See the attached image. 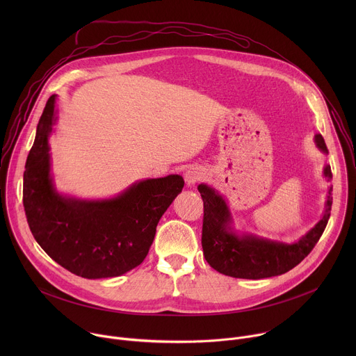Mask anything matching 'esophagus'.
<instances>
[{"label":"esophagus","mask_w":356,"mask_h":356,"mask_svg":"<svg viewBox=\"0 0 356 356\" xmlns=\"http://www.w3.org/2000/svg\"><path fill=\"white\" fill-rule=\"evenodd\" d=\"M184 179H186V184H187L188 187H191V186H194L198 180L202 179V172H201L198 168H191V169H188V170L186 172Z\"/></svg>","instance_id":"34e87169"}]
</instances>
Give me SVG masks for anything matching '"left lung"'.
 <instances>
[{"label": "left lung", "mask_w": 356, "mask_h": 356, "mask_svg": "<svg viewBox=\"0 0 356 356\" xmlns=\"http://www.w3.org/2000/svg\"><path fill=\"white\" fill-rule=\"evenodd\" d=\"M317 147L328 155L324 138L314 136ZM324 177L331 181L330 165H325ZM198 191L204 201L201 245L204 258L217 272L239 279H265L279 276L297 266L313 250L323 235L331 214L332 187L328 188L321 220L302 235L298 241L286 243L258 236L248 232H238L225 198L213 187L198 184Z\"/></svg>", "instance_id": "left-lung-1"}]
</instances>
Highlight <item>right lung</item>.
I'll list each match as a JSON object with an SVG mask.
<instances>
[{
    "label": "right lung",
    "mask_w": 356,
    "mask_h": 356,
    "mask_svg": "<svg viewBox=\"0 0 356 356\" xmlns=\"http://www.w3.org/2000/svg\"><path fill=\"white\" fill-rule=\"evenodd\" d=\"M50 95L24 172V209L40 248L69 272L86 279L121 276L143 262L161 217L181 193L179 175L146 179L113 198L83 200L56 190L49 135L56 122Z\"/></svg>",
    "instance_id": "1"
}]
</instances>
